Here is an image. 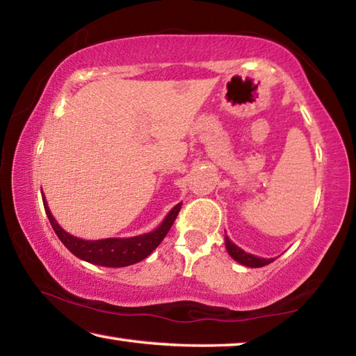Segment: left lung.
Returning <instances> with one entry per match:
<instances>
[{
    "mask_svg": "<svg viewBox=\"0 0 356 356\" xmlns=\"http://www.w3.org/2000/svg\"><path fill=\"white\" fill-rule=\"evenodd\" d=\"M226 240V250L229 252L234 261H237L238 264L245 265V267H251V268H257V267H264V265L272 264L275 259H264V257H257L254 254H250V252H245L242 248H238L236 243H232L229 237L225 238Z\"/></svg>",
    "mask_w": 356,
    "mask_h": 356,
    "instance_id": "1",
    "label": "left lung"
}]
</instances>
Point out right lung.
I'll use <instances>...</instances> for the list:
<instances>
[{
	"label": "right lung",
	"instance_id": "obj_1",
	"mask_svg": "<svg viewBox=\"0 0 356 356\" xmlns=\"http://www.w3.org/2000/svg\"><path fill=\"white\" fill-rule=\"evenodd\" d=\"M44 200V207L48 220L51 222L53 231L56 232L59 240L64 243L72 254L83 259V261L91 262L95 265H102V267H127V265L136 264L146 259L150 252H152L156 246L161 243V240L166 237L170 232L174 220L177 218V213L182 204L174 206L170 213L166 215L163 222L155 229V231L149 234H143V236L129 237V238H104V240H83L70 236L64 229L58 225L56 220L48 209V204Z\"/></svg>",
	"mask_w": 356,
	"mask_h": 356
}]
</instances>
